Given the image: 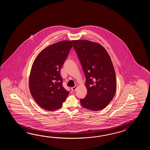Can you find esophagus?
Instances as JSON below:
<instances>
[{
    "label": "esophagus",
    "mask_w": 150,
    "mask_h": 150,
    "mask_svg": "<svg viewBox=\"0 0 150 150\" xmlns=\"http://www.w3.org/2000/svg\"><path fill=\"white\" fill-rule=\"evenodd\" d=\"M77 87H78V85H76V86H74V87H72L71 89V91H72V92H74V91H76V88H77Z\"/></svg>",
    "instance_id": "1"
}]
</instances>
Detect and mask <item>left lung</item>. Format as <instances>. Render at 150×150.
<instances>
[{
    "label": "left lung",
    "instance_id": "8db88e82",
    "mask_svg": "<svg viewBox=\"0 0 150 150\" xmlns=\"http://www.w3.org/2000/svg\"><path fill=\"white\" fill-rule=\"evenodd\" d=\"M74 49L86 76V97L80 99L83 107L99 111L108 105L116 91L115 69L108 53L98 43L74 40Z\"/></svg>",
    "mask_w": 150,
    "mask_h": 150
}]
</instances>
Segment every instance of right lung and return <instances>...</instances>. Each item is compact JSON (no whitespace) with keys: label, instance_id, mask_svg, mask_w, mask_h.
I'll return each mask as SVG.
<instances>
[{"label":"right lung","instance_id":"1","mask_svg":"<svg viewBox=\"0 0 150 150\" xmlns=\"http://www.w3.org/2000/svg\"><path fill=\"white\" fill-rule=\"evenodd\" d=\"M74 46L71 41H62L41 51L32 65L29 87L32 96L48 111L60 108L69 92L62 85L61 67Z\"/></svg>","mask_w":150,"mask_h":150}]
</instances>
